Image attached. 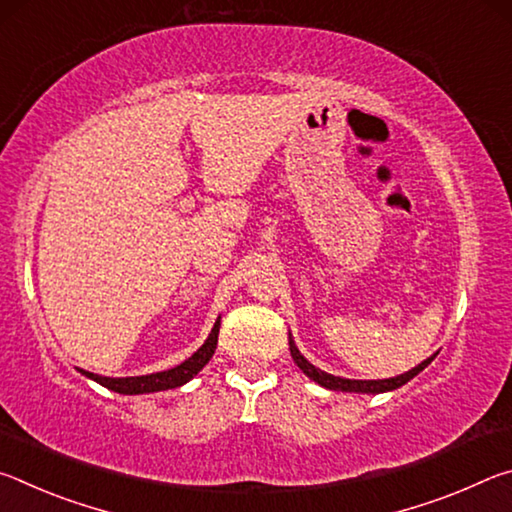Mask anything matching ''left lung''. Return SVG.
<instances>
[{
    "label": "left lung",
    "mask_w": 512,
    "mask_h": 512,
    "mask_svg": "<svg viewBox=\"0 0 512 512\" xmlns=\"http://www.w3.org/2000/svg\"><path fill=\"white\" fill-rule=\"evenodd\" d=\"M289 348H291L293 361L298 363V368H300L302 372H305V375H307L309 379H314L316 384L329 388V391H345V393H386V391H395V388L404 386L406 381L413 379L415 375H418V372H422L424 368L429 366V363H431L433 359H436V354H433V357H429L427 361H422L420 366H415L413 370L404 372V375H400V377H391V379H368V381H363V379H343V377L327 375V372L314 368L305 357H302L300 350L296 348V343L289 341Z\"/></svg>",
    "instance_id": "1"
}]
</instances>
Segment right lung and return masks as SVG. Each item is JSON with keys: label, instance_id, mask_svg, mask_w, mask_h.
<instances>
[{"label": "right lung", "instance_id": "obj_1", "mask_svg": "<svg viewBox=\"0 0 512 512\" xmlns=\"http://www.w3.org/2000/svg\"><path fill=\"white\" fill-rule=\"evenodd\" d=\"M219 327H221V320H216L212 327V334L207 336V341L201 345V348H198L187 361H183L180 366L171 370L153 372V375H142V377H101V375H94V372H85V370L81 372L85 377L97 381V384L106 386L110 391L121 393V395H142V393L167 391V388H178L187 384L194 375H198L205 363L212 359V354L216 350V341H219Z\"/></svg>", "mask_w": 512, "mask_h": 512}]
</instances>
